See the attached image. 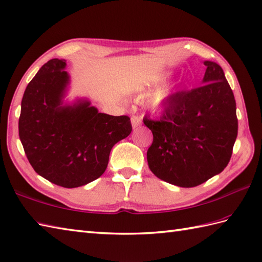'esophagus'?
Listing matches in <instances>:
<instances>
[{"label":"esophagus","mask_w":262,"mask_h":262,"mask_svg":"<svg viewBox=\"0 0 262 262\" xmlns=\"http://www.w3.org/2000/svg\"><path fill=\"white\" fill-rule=\"evenodd\" d=\"M130 121H132V127L134 128V129H135V128H137L138 126H141V124H142V119L140 118V117H137V116L132 117Z\"/></svg>","instance_id":"esophagus-1"}]
</instances>
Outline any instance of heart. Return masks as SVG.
<instances>
[{
	"mask_svg": "<svg viewBox=\"0 0 262 262\" xmlns=\"http://www.w3.org/2000/svg\"><path fill=\"white\" fill-rule=\"evenodd\" d=\"M171 75V72H165L157 76L152 83L151 86L148 88H142L137 92V97L144 99L147 98L146 107L147 109L153 114H160L163 113L168 109L172 102L174 101L178 93L180 91V85L177 82H168L164 84L159 85L161 83H163L168 77ZM159 85L158 87L157 85ZM157 86L158 88L155 91L152 90V88Z\"/></svg>",
	"mask_w": 262,
	"mask_h": 262,
	"instance_id": "obj_1",
	"label": "heart"
}]
</instances>
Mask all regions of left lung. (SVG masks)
Listing matches in <instances>:
<instances>
[{"mask_svg":"<svg viewBox=\"0 0 262 262\" xmlns=\"http://www.w3.org/2000/svg\"><path fill=\"white\" fill-rule=\"evenodd\" d=\"M203 85L179 92L160 120L144 118L153 133L148 168L159 179L191 188L221 173L237 136L236 103L221 66L205 60Z\"/></svg>","mask_w":262,"mask_h":262,"instance_id":"8db88e82","label":"left lung"}]
</instances>
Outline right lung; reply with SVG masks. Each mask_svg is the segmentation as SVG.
Listing matches in <instances>:
<instances>
[{"label":"right lung","instance_id":"add662e5","mask_svg":"<svg viewBox=\"0 0 262 262\" xmlns=\"http://www.w3.org/2000/svg\"><path fill=\"white\" fill-rule=\"evenodd\" d=\"M66 60L41 66L21 101L19 136L39 176L64 188L88 185L103 174L111 148L132 132L127 116L99 113L86 98L65 99L71 76Z\"/></svg>","mask_w":262,"mask_h":262}]
</instances>
